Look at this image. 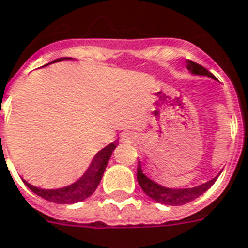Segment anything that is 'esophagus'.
<instances>
[{"mask_svg":"<svg viewBox=\"0 0 248 248\" xmlns=\"http://www.w3.org/2000/svg\"><path fill=\"white\" fill-rule=\"evenodd\" d=\"M124 141H133V136L131 134H124Z\"/></svg>","mask_w":248,"mask_h":248,"instance_id":"1","label":"esophagus"}]
</instances>
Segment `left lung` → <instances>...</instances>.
I'll use <instances>...</instances> for the list:
<instances>
[{
	"instance_id": "8db88e82",
	"label": "left lung",
	"mask_w": 248,
	"mask_h": 248,
	"mask_svg": "<svg viewBox=\"0 0 248 248\" xmlns=\"http://www.w3.org/2000/svg\"><path fill=\"white\" fill-rule=\"evenodd\" d=\"M186 68L192 71L196 75H207L212 79H216L214 74H211L205 67H202L200 64L195 63L192 60L186 62ZM137 180L138 184L141 185L142 190L148 195L149 197H152L154 202H160V204H166V205H183L186 202L195 200L199 196H202L204 192L212 186L216 177L209 180L208 183L205 184L199 185L195 188H186V189H170V188H165L162 185H158L157 183L152 181L150 178H148L141 169V162L138 161V166H137Z\"/></svg>"
}]
</instances>
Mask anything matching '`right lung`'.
I'll return each mask as SVG.
<instances>
[{
	"label": "right lung",
	"mask_w": 248,
	"mask_h": 248,
	"mask_svg": "<svg viewBox=\"0 0 248 248\" xmlns=\"http://www.w3.org/2000/svg\"><path fill=\"white\" fill-rule=\"evenodd\" d=\"M64 59L65 58L56 59L51 63L60 62V60H64ZM117 145L118 143L114 142V143L107 145L106 148L102 149L99 153L95 155V158L91 162L87 172L83 174V177L80 180H78L75 184L70 185V186L60 188V189H40V188H36L33 185L27 183L25 180H22V181L33 193H36L37 196L43 197V199H46L48 202H56V204H74V202H83L84 199L91 196L95 192V189L98 188L100 180H102V176L105 173V169H106L107 162L111 157L112 150L117 148Z\"/></svg>",
	"instance_id": "obj_1"
}]
</instances>
